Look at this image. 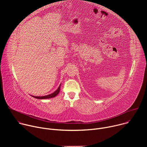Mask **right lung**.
<instances>
[{"instance_id": "obj_1", "label": "right lung", "mask_w": 147, "mask_h": 147, "mask_svg": "<svg viewBox=\"0 0 147 147\" xmlns=\"http://www.w3.org/2000/svg\"><path fill=\"white\" fill-rule=\"evenodd\" d=\"M60 86H59V87H58V88L53 93L49 94V95H45V96H33L34 98H36V99H49V98H53V97H55L60 92Z\"/></svg>"}]
</instances>
